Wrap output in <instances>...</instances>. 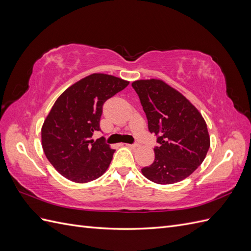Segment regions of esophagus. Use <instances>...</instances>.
<instances>
[{
  "instance_id": "esophagus-1",
  "label": "esophagus",
  "mask_w": 251,
  "mask_h": 251,
  "mask_svg": "<svg viewBox=\"0 0 251 251\" xmlns=\"http://www.w3.org/2000/svg\"><path fill=\"white\" fill-rule=\"evenodd\" d=\"M126 146L127 148H130V149H135V148H137V144H128V143H126Z\"/></svg>"
}]
</instances>
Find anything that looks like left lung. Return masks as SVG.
Returning a JSON list of instances; mask_svg holds the SVG:
<instances>
[{"label":"left lung","mask_w":251,"mask_h":251,"mask_svg":"<svg viewBox=\"0 0 251 251\" xmlns=\"http://www.w3.org/2000/svg\"><path fill=\"white\" fill-rule=\"evenodd\" d=\"M148 118L149 131L157 135L155 160L141 170L158 184L187 178L203 162L210 147L207 126L200 112L176 89L161 79L132 83Z\"/></svg>","instance_id":"obj_1"}]
</instances>
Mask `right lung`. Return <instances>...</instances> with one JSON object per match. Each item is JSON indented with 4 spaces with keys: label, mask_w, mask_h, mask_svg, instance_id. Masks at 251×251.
<instances>
[{
    "label": "right lung",
    "mask_w": 251,
    "mask_h": 251,
    "mask_svg": "<svg viewBox=\"0 0 251 251\" xmlns=\"http://www.w3.org/2000/svg\"><path fill=\"white\" fill-rule=\"evenodd\" d=\"M127 85L128 81L113 75L94 73L57 98L42 126V147L62 176L87 183L108 170L115 150L102 137L96 141L91 137L100 131L103 103Z\"/></svg>",
    "instance_id": "1"
}]
</instances>
